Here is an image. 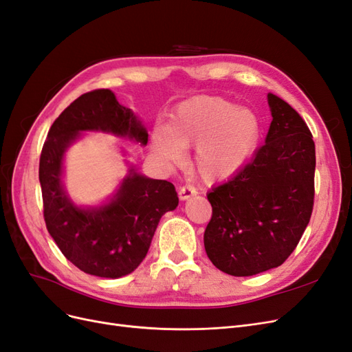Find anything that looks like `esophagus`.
Returning <instances> with one entry per match:
<instances>
[{"instance_id":"34e87169","label":"esophagus","mask_w":352,"mask_h":352,"mask_svg":"<svg viewBox=\"0 0 352 352\" xmlns=\"http://www.w3.org/2000/svg\"><path fill=\"white\" fill-rule=\"evenodd\" d=\"M197 194H198V190L192 185H184V186L179 188V198L182 201H186L190 197H195Z\"/></svg>"}]
</instances>
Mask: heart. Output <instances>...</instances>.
I'll return each instance as SVG.
<instances>
[{"mask_svg": "<svg viewBox=\"0 0 352 352\" xmlns=\"http://www.w3.org/2000/svg\"><path fill=\"white\" fill-rule=\"evenodd\" d=\"M258 142L257 116L219 97H195L182 102L170 127H157L153 138L155 153L175 164L184 157L182 148L197 146L194 164L206 182L235 176L250 162Z\"/></svg>", "mask_w": 352, "mask_h": 352, "instance_id": "1", "label": "heart"}]
</instances>
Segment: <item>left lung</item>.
Instances as JSON below:
<instances>
[{
	"instance_id": "8db88e82",
	"label": "left lung",
	"mask_w": 352,
	"mask_h": 352,
	"mask_svg": "<svg viewBox=\"0 0 352 352\" xmlns=\"http://www.w3.org/2000/svg\"><path fill=\"white\" fill-rule=\"evenodd\" d=\"M265 144L228 182L212 188L204 232L211 263L232 276L283 264L296 248L314 206L316 146L302 117L274 94Z\"/></svg>"
}]
</instances>
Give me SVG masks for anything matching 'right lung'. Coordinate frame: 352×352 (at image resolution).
<instances>
[{"label":"right lung","mask_w":352,"mask_h":352,"mask_svg":"<svg viewBox=\"0 0 352 352\" xmlns=\"http://www.w3.org/2000/svg\"><path fill=\"white\" fill-rule=\"evenodd\" d=\"M83 131L127 136L142 145L148 132L110 89H95L80 95L57 117L39 158L45 225L63 255L88 274L122 278L145 258L160 219L177 207L179 198L173 184L131 168L107 206L87 210L74 206L61 184L63 157Z\"/></svg>","instance_id":"obj_1"}]
</instances>
